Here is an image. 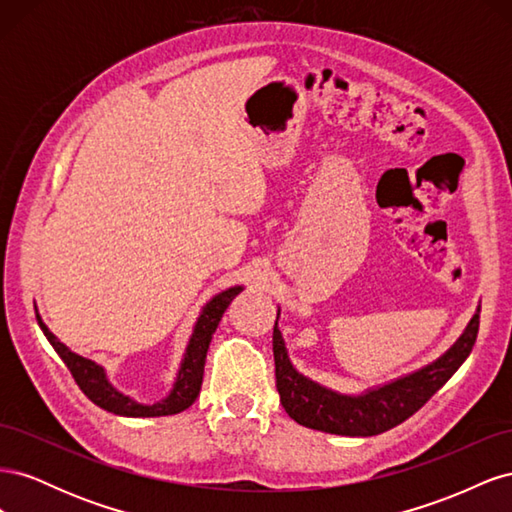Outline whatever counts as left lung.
I'll return each instance as SVG.
<instances>
[{
    "label": "left lung",
    "mask_w": 512,
    "mask_h": 512,
    "mask_svg": "<svg viewBox=\"0 0 512 512\" xmlns=\"http://www.w3.org/2000/svg\"><path fill=\"white\" fill-rule=\"evenodd\" d=\"M280 318V314H277ZM480 324V309L470 320L466 333L436 363H431L414 374L399 378L380 389L367 391L365 395L350 397L333 393L324 386L307 380L288 361V352L277 320L273 327V359H275V384L280 401L290 418L299 425L335 433V436H378L404 423L416 410L438 393L446 380L451 378L459 365L468 359L476 344Z\"/></svg>",
    "instance_id": "1"
}]
</instances>
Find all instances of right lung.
I'll return each instance as SVG.
<instances>
[{
    "mask_svg": "<svg viewBox=\"0 0 512 512\" xmlns=\"http://www.w3.org/2000/svg\"><path fill=\"white\" fill-rule=\"evenodd\" d=\"M241 290H243L241 286L228 288V290L220 292L218 297H213L203 307V312H200V318L194 327V333L190 337L188 350H185L173 391H170V395L166 399L158 401V404H153V406L136 404L134 399L113 389V386L108 384L104 369L100 365H96L89 359H83V356L68 350L49 329H46V324L42 322V318L38 314H36V318H38V324L44 331L46 339H49L55 352L61 356V361H64L66 367L70 369L74 382L79 384V389L91 401H94L96 406H100L106 412L119 414V416H168V414L183 412L185 408H190L196 401V397L200 393V384H203L205 359H207L211 337H213L215 329H218V324L228 309L230 301L235 299Z\"/></svg>",
    "mask_w": 512,
    "mask_h": 512,
    "instance_id": "add662e5",
    "label": "right lung"
}]
</instances>
